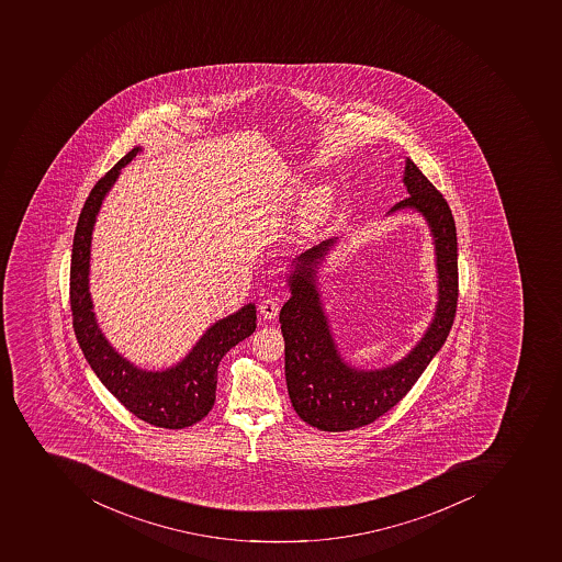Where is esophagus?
Returning <instances> with one entry per match:
<instances>
[{"mask_svg":"<svg viewBox=\"0 0 562 562\" xmlns=\"http://www.w3.org/2000/svg\"><path fill=\"white\" fill-rule=\"evenodd\" d=\"M259 311L260 316L265 317V319H274L280 311L279 297H266V300L260 302Z\"/></svg>","mask_w":562,"mask_h":562,"instance_id":"esophagus-1","label":"esophagus"}]
</instances>
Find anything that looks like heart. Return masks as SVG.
Segmentation results:
<instances>
[{
	"mask_svg": "<svg viewBox=\"0 0 562 562\" xmlns=\"http://www.w3.org/2000/svg\"><path fill=\"white\" fill-rule=\"evenodd\" d=\"M329 193L328 190H319L317 193L311 196V202H308V210H306V214H308V220L319 218L321 214L325 213L326 205H328Z\"/></svg>",
	"mask_w": 562,
	"mask_h": 562,
	"instance_id": "obj_1",
	"label": "heart"
}]
</instances>
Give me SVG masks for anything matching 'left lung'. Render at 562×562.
Listing matches in <instances>:
<instances>
[{
    "label": "left lung",
    "instance_id": "8db88e82",
    "mask_svg": "<svg viewBox=\"0 0 562 562\" xmlns=\"http://www.w3.org/2000/svg\"><path fill=\"white\" fill-rule=\"evenodd\" d=\"M408 199L394 210H417L426 216L436 246L438 308L424 339L408 357L381 371L346 366L329 335L316 289V268L334 239L294 260L289 277L293 296L280 311L285 340V380L297 417L321 431L339 432L372 424L403 401L447 340L458 306V239L449 204L420 168L406 159Z\"/></svg>",
    "mask_w": 562,
    "mask_h": 562
}]
</instances>
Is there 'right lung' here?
Instances as JSON below:
<instances>
[{
    "mask_svg": "<svg viewBox=\"0 0 562 562\" xmlns=\"http://www.w3.org/2000/svg\"><path fill=\"white\" fill-rule=\"evenodd\" d=\"M139 153H127L93 186L76 225L70 257V311L72 328L87 362L116 400L133 415L162 429H184L200 423L213 409L216 376L228 349L256 331V305L243 306L205 331L193 351L179 366L162 372L136 369L102 337L92 312L89 293L90 239L102 199L116 181L122 167Z\"/></svg>",
    "mask_w": 562,
    "mask_h": 562,
    "instance_id": "add662e5",
    "label": "right lung"
}]
</instances>
